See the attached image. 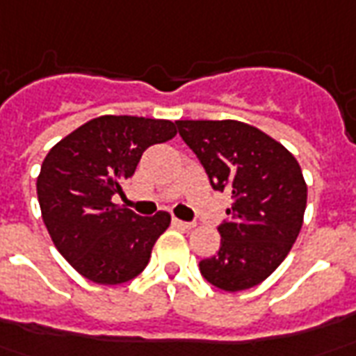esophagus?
Returning a JSON list of instances; mask_svg holds the SVG:
<instances>
[{"label": "esophagus", "mask_w": 356, "mask_h": 356, "mask_svg": "<svg viewBox=\"0 0 356 356\" xmlns=\"http://www.w3.org/2000/svg\"><path fill=\"white\" fill-rule=\"evenodd\" d=\"M173 223L179 225V227H185V229H195L196 227L195 221H183V220H177V218H173Z\"/></svg>", "instance_id": "esophagus-1"}]
</instances>
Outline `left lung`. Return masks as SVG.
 Instances as JSON below:
<instances>
[{
  "mask_svg": "<svg viewBox=\"0 0 356 356\" xmlns=\"http://www.w3.org/2000/svg\"><path fill=\"white\" fill-rule=\"evenodd\" d=\"M213 191L231 193L216 256L200 260L206 282L223 291L262 283L289 254L307 208V183L295 156L241 121H175Z\"/></svg>",
  "mask_w": 356,
  "mask_h": 356,
  "instance_id": "8db88e82",
  "label": "left lung"
}]
</instances>
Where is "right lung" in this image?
<instances>
[{
	"instance_id": "obj_1",
	"label": "right lung",
	"mask_w": 356,
	"mask_h": 356,
	"mask_svg": "<svg viewBox=\"0 0 356 356\" xmlns=\"http://www.w3.org/2000/svg\"><path fill=\"white\" fill-rule=\"evenodd\" d=\"M177 135L168 119L102 115L51 148L36 188L56 248L86 280L118 285L143 272L171 216L143 218L111 202L144 150Z\"/></svg>"
}]
</instances>
